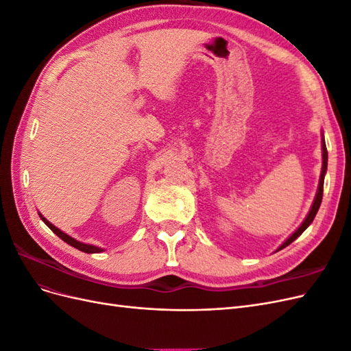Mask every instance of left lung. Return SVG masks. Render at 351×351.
<instances>
[{
	"label": "left lung",
	"mask_w": 351,
	"mask_h": 351,
	"mask_svg": "<svg viewBox=\"0 0 351 351\" xmlns=\"http://www.w3.org/2000/svg\"><path fill=\"white\" fill-rule=\"evenodd\" d=\"M326 167H328V151H326L325 141L322 139V173H321L319 187H317V193H316V197H315V200H313L312 209L309 210V214H307L306 219L303 221V224L294 231V234H293V236H290L289 239L285 240V243H282V244H281L278 250H281V249H284V247L289 246L290 243H293L297 237H299V236L302 234V232H303L307 227H309V226L312 224V221H313V218L316 217V214H317V209H319V206H321V202H322V195H324V178H325V173H326Z\"/></svg>",
	"instance_id": "1"
}]
</instances>
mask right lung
<instances>
[{
	"label": "right lung",
	"instance_id": "obj_1",
	"mask_svg": "<svg viewBox=\"0 0 351 351\" xmlns=\"http://www.w3.org/2000/svg\"><path fill=\"white\" fill-rule=\"evenodd\" d=\"M40 218H42V221L45 222V224L56 232V234L61 239V240H64L67 244H70V246H73V247H76V249H79V250H82V252H84V253H99V252H102V249L101 247H97V246H92V244H84V243H80V241H77V240H74V239H71L70 236H67L66 232H62L61 230H58L57 227H54L51 224L49 221H47L44 217L40 215Z\"/></svg>",
	"mask_w": 351,
	"mask_h": 351
}]
</instances>
